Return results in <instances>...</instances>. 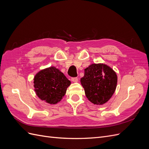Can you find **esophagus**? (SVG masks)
I'll list each match as a JSON object with an SVG mask.
<instances>
[{
	"mask_svg": "<svg viewBox=\"0 0 149 149\" xmlns=\"http://www.w3.org/2000/svg\"><path fill=\"white\" fill-rule=\"evenodd\" d=\"M71 81L73 82H74V83H76V82L78 81V78H76V77H75V78H71Z\"/></svg>",
	"mask_w": 149,
	"mask_h": 149,
	"instance_id": "esophagus-1",
	"label": "esophagus"
}]
</instances>
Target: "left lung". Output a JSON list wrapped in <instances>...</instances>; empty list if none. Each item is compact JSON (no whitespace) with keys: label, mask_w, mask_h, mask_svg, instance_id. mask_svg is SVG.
I'll list each match as a JSON object with an SVG mask.
<instances>
[{"label":"left lung","mask_w":149,"mask_h":149,"mask_svg":"<svg viewBox=\"0 0 149 149\" xmlns=\"http://www.w3.org/2000/svg\"><path fill=\"white\" fill-rule=\"evenodd\" d=\"M118 76L111 68L105 64H92L84 69L81 83L88 100L102 105L110 100L117 86Z\"/></svg>","instance_id":"left-lung-1"}]
</instances>
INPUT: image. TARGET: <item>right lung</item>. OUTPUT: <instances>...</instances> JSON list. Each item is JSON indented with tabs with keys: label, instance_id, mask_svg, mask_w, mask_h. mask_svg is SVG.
<instances>
[{
	"label": "right lung",
	"instance_id": "1",
	"mask_svg": "<svg viewBox=\"0 0 149 149\" xmlns=\"http://www.w3.org/2000/svg\"><path fill=\"white\" fill-rule=\"evenodd\" d=\"M34 90L37 96L50 104L60 102L71 81L55 67L40 71L34 77Z\"/></svg>",
	"mask_w": 149,
	"mask_h": 149
}]
</instances>
